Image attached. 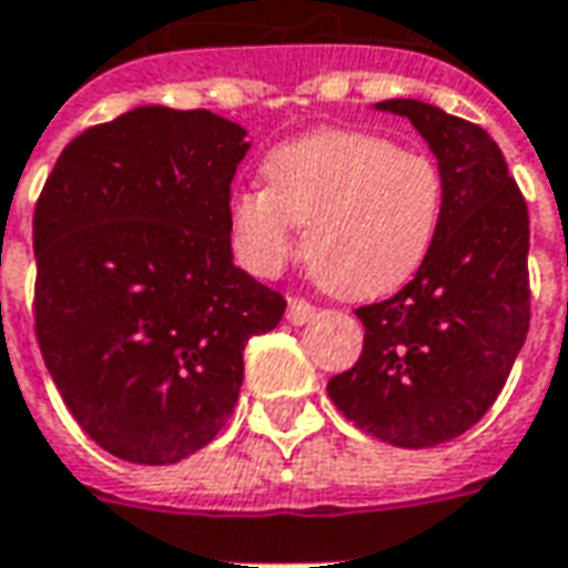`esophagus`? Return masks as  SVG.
<instances>
[{"mask_svg":"<svg viewBox=\"0 0 568 568\" xmlns=\"http://www.w3.org/2000/svg\"><path fill=\"white\" fill-rule=\"evenodd\" d=\"M316 316V307L307 304L304 297H288V310H285V320L292 322V325H304Z\"/></svg>","mask_w":568,"mask_h":568,"instance_id":"1","label":"esophagus"}]
</instances>
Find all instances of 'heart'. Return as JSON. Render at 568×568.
<instances>
[{
	"instance_id": "obj_1",
	"label": "heart",
	"mask_w": 568,
	"mask_h": 568,
	"mask_svg": "<svg viewBox=\"0 0 568 568\" xmlns=\"http://www.w3.org/2000/svg\"><path fill=\"white\" fill-rule=\"evenodd\" d=\"M264 187L240 191L227 222L248 271H283L304 231V261L337 297L368 301L402 288L426 261L444 206L435 163L358 130L283 142L261 163Z\"/></svg>"
}]
</instances>
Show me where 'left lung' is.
<instances>
[{"label":"left lung","instance_id":"8db88e82","mask_svg":"<svg viewBox=\"0 0 568 568\" xmlns=\"http://www.w3.org/2000/svg\"><path fill=\"white\" fill-rule=\"evenodd\" d=\"M438 158L444 206L417 276L358 307L362 356L328 395L362 432L435 447L487 414L529 332V212L487 130L419 100H386Z\"/></svg>","mask_w":568,"mask_h":568}]
</instances>
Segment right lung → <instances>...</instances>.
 Listing matches in <instances>:
<instances>
[{"label":"right lung","instance_id":"add662e5","mask_svg":"<svg viewBox=\"0 0 568 568\" xmlns=\"http://www.w3.org/2000/svg\"><path fill=\"white\" fill-rule=\"evenodd\" d=\"M246 130L140 105L57 158L32 215L36 337L69 414L103 450L170 465L234 414L248 337L285 297L234 264L231 182Z\"/></svg>","mask_w":568,"mask_h":568}]
</instances>
